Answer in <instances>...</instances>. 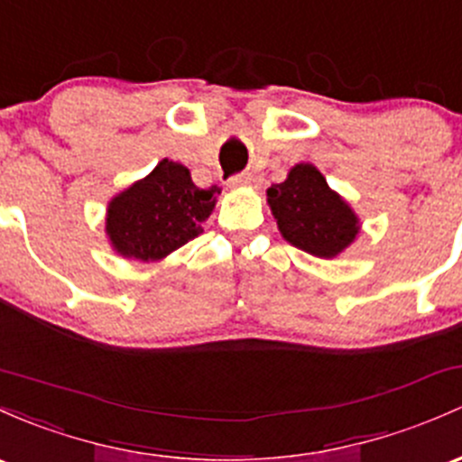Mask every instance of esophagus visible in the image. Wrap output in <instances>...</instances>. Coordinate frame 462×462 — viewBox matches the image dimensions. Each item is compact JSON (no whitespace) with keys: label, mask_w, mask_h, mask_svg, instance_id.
I'll use <instances>...</instances> for the list:
<instances>
[{"label":"esophagus","mask_w":462,"mask_h":462,"mask_svg":"<svg viewBox=\"0 0 462 462\" xmlns=\"http://www.w3.org/2000/svg\"><path fill=\"white\" fill-rule=\"evenodd\" d=\"M230 186L239 188V186H256V177L250 172H244V174H235V177L230 179Z\"/></svg>","instance_id":"obj_1"}]
</instances>
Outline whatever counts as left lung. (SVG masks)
<instances>
[{
	"label": "left lung",
	"mask_w": 462,
	"mask_h": 462,
	"mask_svg": "<svg viewBox=\"0 0 462 462\" xmlns=\"http://www.w3.org/2000/svg\"><path fill=\"white\" fill-rule=\"evenodd\" d=\"M268 203L281 235L314 256L332 259L358 232V218L347 203L310 163H299L283 183L268 188Z\"/></svg>",
	"instance_id": "1"
}]
</instances>
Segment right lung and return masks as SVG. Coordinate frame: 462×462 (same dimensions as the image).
I'll list each match as a JSON object with an SVG mask.
<instances>
[{
  "label": "right lung",
  "mask_w": 462,
  "mask_h": 462,
  "mask_svg": "<svg viewBox=\"0 0 462 462\" xmlns=\"http://www.w3.org/2000/svg\"><path fill=\"white\" fill-rule=\"evenodd\" d=\"M221 188H197L181 163L163 159L108 206L106 232L124 256L157 261L194 239Z\"/></svg>",
  "instance_id": "add662e5"
}]
</instances>
